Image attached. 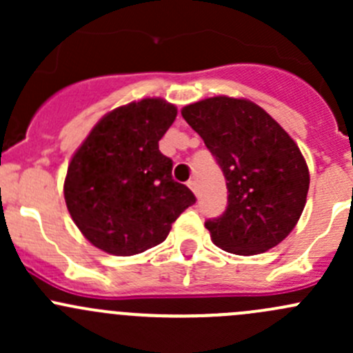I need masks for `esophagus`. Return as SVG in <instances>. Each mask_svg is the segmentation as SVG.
I'll return each instance as SVG.
<instances>
[{
    "label": "esophagus",
    "mask_w": 353,
    "mask_h": 353,
    "mask_svg": "<svg viewBox=\"0 0 353 353\" xmlns=\"http://www.w3.org/2000/svg\"><path fill=\"white\" fill-rule=\"evenodd\" d=\"M188 186H190V190L193 191V193L198 196V184H196V181H194V179L188 181Z\"/></svg>",
    "instance_id": "obj_1"
}]
</instances>
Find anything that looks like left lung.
I'll return each mask as SVG.
<instances>
[{
  "label": "left lung",
  "instance_id": "1",
  "mask_svg": "<svg viewBox=\"0 0 353 353\" xmlns=\"http://www.w3.org/2000/svg\"><path fill=\"white\" fill-rule=\"evenodd\" d=\"M227 181V208L205 227L223 251L251 256L275 248L302 215L309 169L288 133L254 102L220 95L181 110Z\"/></svg>",
  "mask_w": 353,
  "mask_h": 353
}]
</instances>
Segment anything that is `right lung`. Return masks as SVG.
I'll use <instances>...</instances> for the list:
<instances>
[{"label":"right lung","instance_id":"right-lung-1","mask_svg":"<svg viewBox=\"0 0 353 353\" xmlns=\"http://www.w3.org/2000/svg\"><path fill=\"white\" fill-rule=\"evenodd\" d=\"M176 105L143 99L110 110L74 152L65 179L68 212L95 248L133 256L163 243L196 198L172 179L159 150Z\"/></svg>","mask_w":353,"mask_h":353}]
</instances>
